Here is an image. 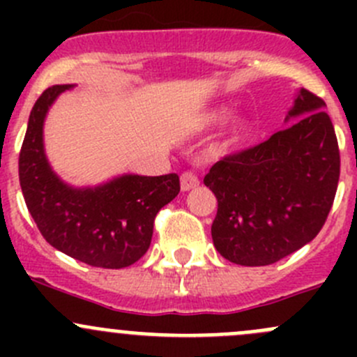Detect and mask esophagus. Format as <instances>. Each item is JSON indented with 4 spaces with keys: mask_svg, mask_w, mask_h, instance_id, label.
<instances>
[{
    "mask_svg": "<svg viewBox=\"0 0 357 357\" xmlns=\"http://www.w3.org/2000/svg\"><path fill=\"white\" fill-rule=\"evenodd\" d=\"M200 185L199 178L193 172H183L181 174V190L183 192H190V190L197 188Z\"/></svg>",
    "mask_w": 357,
    "mask_h": 357,
    "instance_id": "34e87169",
    "label": "esophagus"
}]
</instances>
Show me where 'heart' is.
<instances>
[{
    "label": "heart",
    "mask_w": 357,
    "mask_h": 357,
    "mask_svg": "<svg viewBox=\"0 0 357 357\" xmlns=\"http://www.w3.org/2000/svg\"><path fill=\"white\" fill-rule=\"evenodd\" d=\"M226 115H228V109H226V107H215V109L205 112L204 117H202V124H204L205 128H211V126H215L219 124V122L225 121ZM248 131H250V122H248L245 115H233V117H229L228 122H226L218 143L214 145V150L218 153L229 152V150L238 146L240 143L247 138Z\"/></svg>",
    "instance_id": "heart-1"
}]
</instances>
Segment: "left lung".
<instances>
[{"label":"left lung","mask_w":357,"mask_h":357,"mask_svg":"<svg viewBox=\"0 0 357 357\" xmlns=\"http://www.w3.org/2000/svg\"><path fill=\"white\" fill-rule=\"evenodd\" d=\"M325 102L298 89L285 122L254 149L215 162L204 183L218 199L212 240L240 266H268L311 242L332 208L340 153Z\"/></svg>","instance_id":"obj_1"}]
</instances>
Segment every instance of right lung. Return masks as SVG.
Instances as JSON below:
<instances>
[{"label":"right lung","mask_w":357,"mask_h":357,"mask_svg":"<svg viewBox=\"0 0 357 357\" xmlns=\"http://www.w3.org/2000/svg\"><path fill=\"white\" fill-rule=\"evenodd\" d=\"M70 88H48L29 115L19 157L25 204L56 250L95 268H126L149 250L157 212L179 193V176L122 174L86 188L62 181L46 158L43 128L50 107Z\"/></svg>","instance_id":"right-lung-1"}]
</instances>
